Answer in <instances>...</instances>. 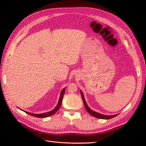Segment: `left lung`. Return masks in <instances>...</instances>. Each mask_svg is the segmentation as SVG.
I'll return each instance as SVG.
<instances>
[{"mask_svg":"<svg viewBox=\"0 0 146 146\" xmlns=\"http://www.w3.org/2000/svg\"><path fill=\"white\" fill-rule=\"evenodd\" d=\"M80 93H81V96H82V100H83V102L84 103V105H85V107L86 109V110L88 111V112L91 115H92V116H94L95 117H97V118H99V119H111L113 117H116L117 114H115V115H111V116H107V115H104V114H100V113H97L96 111H92V110H91L89 107L86 104V101L85 100V98H84V96L82 93V91H80Z\"/></svg>","mask_w":146,"mask_h":146,"instance_id":"1","label":"left lung"}]
</instances>
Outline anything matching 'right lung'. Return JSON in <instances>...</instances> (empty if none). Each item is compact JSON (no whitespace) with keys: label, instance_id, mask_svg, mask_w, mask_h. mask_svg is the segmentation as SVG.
<instances>
[{"label":"right lung","instance_id":"right-lung-1","mask_svg":"<svg viewBox=\"0 0 146 146\" xmlns=\"http://www.w3.org/2000/svg\"><path fill=\"white\" fill-rule=\"evenodd\" d=\"M65 88H64V89L62 91H61V94H60V99H59V100H58V104H57V105L56 106V107L54 110H52V111L47 112V113H42V114H33V113H29L28 111H24V112H25L27 114H29V115L33 116L36 117H39V118H44V117H48V116H50L53 115V114H55L57 111H58V110H59V108L61 107V102H62L63 96H64V92H65Z\"/></svg>","mask_w":146,"mask_h":146}]
</instances>
